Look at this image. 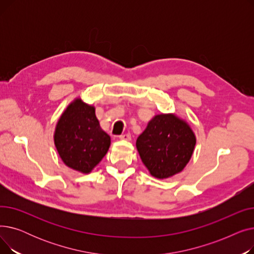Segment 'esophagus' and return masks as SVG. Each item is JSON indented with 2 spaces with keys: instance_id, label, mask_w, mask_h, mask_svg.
<instances>
[{
  "instance_id": "1",
  "label": "esophagus",
  "mask_w": 254,
  "mask_h": 254,
  "mask_svg": "<svg viewBox=\"0 0 254 254\" xmlns=\"http://www.w3.org/2000/svg\"><path fill=\"white\" fill-rule=\"evenodd\" d=\"M119 139H120V140H126V141H130L131 137H130L129 134H125V135L119 136Z\"/></svg>"
}]
</instances>
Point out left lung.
<instances>
[{"label":"left lung","mask_w":254,"mask_h":254,"mask_svg":"<svg viewBox=\"0 0 254 254\" xmlns=\"http://www.w3.org/2000/svg\"><path fill=\"white\" fill-rule=\"evenodd\" d=\"M196 138L186 120L174 113L155 115L138 137L136 147L150 175L166 179L190 161Z\"/></svg>","instance_id":"1"}]
</instances>
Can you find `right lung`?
Masks as SVG:
<instances>
[{
    "label": "right lung",
    "instance_id": "obj_1",
    "mask_svg": "<svg viewBox=\"0 0 254 254\" xmlns=\"http://www.w3.org/2000/svg\"><path fill=\"white\" fill-rule=\"evenodd\" d=\"M63 163L82 174H88L108 152L110 136L101 127L95 106L80 98L71 102L61 115L53 134Z\"/></svg>",
    "mask_w": 254,
    "mask_h": 254
}]
</instances>
